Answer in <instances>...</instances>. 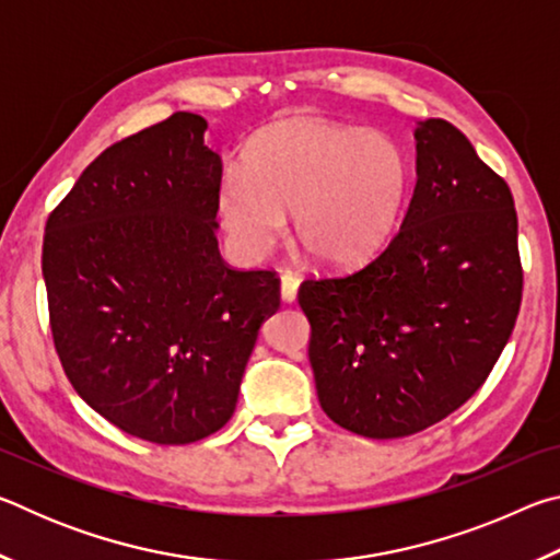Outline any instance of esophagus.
Masks as SVG:
<instances>
[{
    "label": "esophagus",
    "instance_id": "obj_1",
    "mask_svg": "<svg viewBox=\"0 0 560 560\" xmlns=\"http://www.w3.org/2000/svg\"><path fill=\"white\" fill-rule=\"evenodd\" d=\"M296 293H299V279L293 277L291 271H287L281 277V299L287 303H293L296 301Z\"/></svg>",
    "mask_w": 560,
    "mask_h": 560
}]
</instances>
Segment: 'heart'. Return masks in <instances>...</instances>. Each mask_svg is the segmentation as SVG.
Segmentation results:
<instances>
[{
  "label": "heart",
  "mask_w": 560,
  "mask_h": 560,
  "mask_svg": "<svg viewBox=\"0 0 560 560\" xmlns=\"http://www.w3.org/2000/svg\"><path fill=\"white\" fill-rule=\"evenodd\" d=\"M410 195V165L390 138L318 118L261 130L246 170L230 167L217 212L244 254H267L293 212V234L324 267L373 259L393 240Z\"/></svg>",
  "instance_id": "b5f03b06"
}]
</instances>
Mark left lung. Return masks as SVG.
<instances>
[{"instance_id":"obj_1","label":"left lung","mask_w":560,"mask_h":560,"mask_svg":"<svg viewBox=\"0 0 560 560\" xmlns=\"http://www.w3.org/2000/svg\"><path fill=\"white\" fill-rule=\"evenodd\" d=\"M415 150L417 185L387 249L299 289L318 402L371 440L407 438L467 402L504 350L524 289L509 185L442 118L417 122Z\"/></svg>"}]
</instances>
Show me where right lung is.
<instances>
[{
    "instance_id": "obj_1",
    "label": "right lung",
    "mask_w": 560,
    "mask_h": 560,
    "mask_svg": "<svg viewBox=\"0 0 560 560\" xmlns=\"http://www.w3.org/2000/svg\"><path fill=\"white\" fill-rule=\"evenodd\" d=\"M173 113L83 170L49 214L42 271L73 390L132 438L189 444L224 428L264 320L271 271L217 249L220 155Z\"/></svg>"
}]
</instances>
